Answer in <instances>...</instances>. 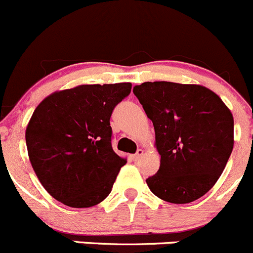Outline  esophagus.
Returning <instances> with one entry per match:
<instances>
[{
  "label": "esophagus",
  "mask_w": 253,
  "mask_h": 253,
  "mask_svg": "<svg viewBox=\"0 0 253 253\" xmlns=\"http://www.w3.org/2000/svg\"><path fill=\"white\" fill-rule=\"evenodd\" d=\"M142 155H144V150H142V149H139V150H137L136 154H135V155H131L132 161H137V160H139L140 157L142 156Z\"/></svg>",
  "instance_id": "esophagus-1"
}]
</instances>
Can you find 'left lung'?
Returning a JSON list of instances; mask_svg holds the SVG:
<instances>
[{
  "label": "left lung",
  "mask_w": 253,
  "mask_h": 253,
  "mask_svg": "<svg viewBox=\"0 0 253 253\" xmlns=\"http://www.w3.org/2000/svg\"><path fill=\"white\" fill-rule=\"evenodd\" d=\"M155 129L161 155L150 191L169 203L187 204L212 188L234 147V117L202 84L144 82L132 89Z\"/></svg>",
  "instance_id": "8db88e82"
}]
</instances>
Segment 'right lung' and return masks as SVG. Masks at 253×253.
Returning a JSON list of instances; mask_svg holds the SVG:
<instances>
[{"label": "right lung", "instance_id": "right-lung-1", "mask_svg": "<svg viewBox=\"0 0 253 253\" xmlns=\"http://www.w3.org/2000/svg\"><path fill=\"white\" fill-rule=\"evenodd\" d=\"M131 84H80L38 104L26 129L29 161L45 191L71 208L109 196L126 164L112 149L109 119Z\"/></svg>", "mask_w": 253, "mask_h": 253}]
</instances>
